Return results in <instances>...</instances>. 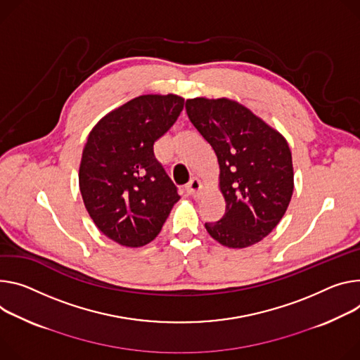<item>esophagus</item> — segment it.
<instances>
[{
    "mask_svg": "<svg viewBox=\"0 0 360 360\" xmlns=\"http://www.w3.org/2000/svg\"><path fill=\"white\" fill-rule=\"evenodd\" d=\"M201 189H202V185H201V181L197 179V178H192L189 181V184L186 185V192L191 195V197L197 198L201 195Z\"/></svg>",
    "mask_w": 360,
    "mask_h": 360,
    "instance_id": "esophagus-1",
    "label": "esophagus"
}]
</instances>
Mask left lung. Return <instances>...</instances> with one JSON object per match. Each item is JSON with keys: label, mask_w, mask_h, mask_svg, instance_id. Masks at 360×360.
<instances>
[{"label": "left lung", "mask_w": 360, "mask_h": 360, "mask_svg": "<svg viewBox=\"0 0 360 360\" xmlns=\"http://www.w3.org/2000/svg\"><path fill=\"white\" fill-rule=\"evenodd\" d=\"M191 123L212 146L219 165L225 214L205 222L208 234L228 248H245L267 237L294 189L285 138L241 103L221 97L186 101Z\"/></svg>", "instance_id": "1"}]
</instances>
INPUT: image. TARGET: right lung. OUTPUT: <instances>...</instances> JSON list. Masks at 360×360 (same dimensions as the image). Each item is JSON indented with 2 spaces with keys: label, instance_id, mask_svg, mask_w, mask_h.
Here are the masks:
<instances>
[{
  "label": "right lung",
  "instance_id": "1",
  "mask_svg": "<svg viewBox=\"0 0 360 360\" xmlns=\"http://www.w3.org/2000/svg\"><path fill=\"white\" fill-rule=\"evenodd\" d=\"M176 94H143L102 117L83 149L79 185L96 226L123 247H143L160 233L179 201L153 155L184 109Z\"/></svg>",
  "mask_w": 360,
  "mask_h": 360
}]
</instances>
